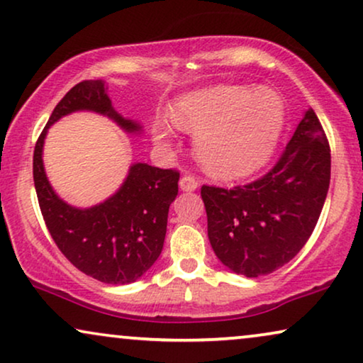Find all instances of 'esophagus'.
<instances>
[{"label":"esophagus","instance_id":"1","mask_svg":"<svg viewBox=\"0 0 363 363\" xmlns=\"http://www.w3.org/2000/svg\"><path fill=\"white\" fill-rule=\"evenodd\" d=\"M179 187H181V191L184 192H192L199 187V182H197L192 176H184L181 181H179Z\"/></svg>","mask_w":363,"mask_h":363}]
</instances>
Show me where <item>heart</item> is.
<instances>
[{"instance_id": "obj_1", "label": "heart", "mask_w": 363, "mask_h": 363, "mask_svg": "<svg viewBox=\"0 0 363 363\" xmlns=\"http://www.w3.org/2000/svg\"><path fill=\"white\" fill-rule=\"evenodd\" d=\"M169 119L181 131L196 134V156L207 172L240 179L272 157L286 128V104L270 88L217 84L177 98ZM152 139L161 147L171 146V125L154 121Z\"/></svg>"}]
</instances>
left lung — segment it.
I'll return each instance as SVG.
<instances>
[{
	"mask_svg": "<svg viewBox=\"0 0 363 363\" xmlns=\"http://www.w3.org/2000/svg\"><path fill=\"white\" fill-rule=\"evenodd\" d=\"M328 184L330 147L311 108L262 179L234 189L202 186L207 235L217 259L250 279L286 265L315 229Z\"/></svg>",
	"mask_w": 363,
	"mask_h": 363,
	"instance_id": "1",
	"label": "left lung"
}]
</instances>
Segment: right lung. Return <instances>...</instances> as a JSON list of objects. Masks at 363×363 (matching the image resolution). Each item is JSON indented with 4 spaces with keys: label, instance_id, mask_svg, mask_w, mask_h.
Returning <instances> with one entry per match:
<instances>
[{
    "label": "right lung",
    "instance_id": "right-lung-1",
    "mask_svg": "<svg viewBox=\"0 0 363 363\" xmlns=\"http://www.w3.org/2000/svg\"><path fill=\"white\" fill-rule=\"evenodd\" d=\"M79 111L104 116L125 134L139 136L144 131L139 121L124 118L113 108L106 81L76 84L57 103L36 143L33 179L38 202L51 238L76 269L99 282L125 286L141 279L162 252L179 172L134 162L108 199L91 207L71 206L50 184L43 147L51 125Z\"/></svg>",
    "mask_w": 363,
    "mask_h": 363
}]
</instances>
